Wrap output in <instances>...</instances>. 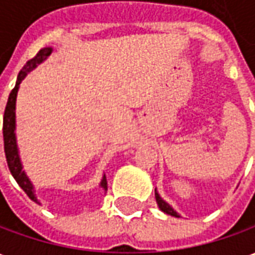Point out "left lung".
<instances>
[{
    "instance_id": "left-lung-1",
    "label": "left lung",
    "mask_w": 255,
    "mask_h": 255,
    "mask_svg": "<svg viewBox=\"0 0 255 255\" xmlns=\"http://www.w3.org/2000/svg\"><path fill=\"white\" fill-rule=\"evenodd\" d=\"M154 195H155V202H157V205H158V208H160L161 212L169 214V216H173V217H180V214L177 213L176 210L172 208L169 203L165 202V201L160 197V194H158V191H157V188H155Z\"/></svg>"
}]
</instances>
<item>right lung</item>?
<instances>
[{
    "label": "right lung",
    "mask_w": 255,
    "mask_h": 255,
    "mask_svg": "<svg viewBox=\"0 0 255 255\" xmlns=\"http://www.w3.org/2000/svg\"><path fill=\"white\" fill-rule=\"evenodd\" d=\"M52 47H43V49H41L39 52L36 53L35 57L25 63L23 69L17 75V80H16V84H14V89L9 94L6 108H5V113H3V149H5V155H6V162H8L9 171L12 173V176L14 177V180L17 182V184L23 188V191L28 195L31 201H34L38 205H41V202L38 201V198L35 195V187H34V184L30 180V177L27 176V173L23 169V164H21V158H20L17 138H16V98H17V91H19L20 83L24 80L25 76L32 69H35L39 64L43 63L52 54ZM100 188H102L104 191L108 190L105 175L101 179Z\"/></svg>",
    "instance_id": "obj_1"
}]
</instances>
